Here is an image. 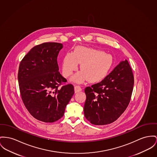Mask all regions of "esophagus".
<instances>
[{"mask_svg": "<svg viewBox=\"0 0 157 157\" xmlns=\"http://www.w3.org/2000/svg\"><path fill=\"white\" fill-rule=\"evenodd\" d=\"M82 90V89L80 86H75V87H74L75 93H78Z\"/></svg>", "mask_w": 157, "mask_h": 157, "instance_id": "obj_1", "label": "esophagus"}]
</instances>
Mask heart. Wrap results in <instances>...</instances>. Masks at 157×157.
<instances>
[{"instance_id":"obj_1","label":"heart","mask_w":157,"mask_h":157,"mask_svg":"<svg viewBox=\"0 0 157 157\" xmlns=\"http://www.w3.org/2000/svg\"><path fill=\"white\" fill-rule=\"evenodd\" d=\"M81 63L82 71L76 74L72 80L82 83L86 80L90 83L102 81L112 68L113 56L104 51L85 46H77L73 52L66 53L63 58V75L68 78L78 68Z\"/></svg>"}]
</instances>
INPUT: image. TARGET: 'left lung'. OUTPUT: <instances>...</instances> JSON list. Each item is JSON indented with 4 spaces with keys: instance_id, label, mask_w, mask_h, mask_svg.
I'll use <instances>...</instances> for the list:
<instances>
[{
    "instance_id": "left-lung-1",
    "label": "left lung",
    "mask_w": 157,
    "mask_h": 157,
    "mask_svg": "<svg viewBox=\"0 0 157 157\" xmlns=\"http://www.w3.org/2000/svg\"><path fill=\"white\" fill-rule=\"evenodd\" d=\"M133 85L132 70L125 59L101 82L85 88L86 118L94 125H106L115 121L129 104Z\"/></svg>"
}]
</instances>
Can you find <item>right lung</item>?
Here are the masks:
<instances>
[{
	"label": "right lung",
	"instance_id": "right-lung-1",
	"mask_svg": "<svg viewBox=\"0 0 157 157\" xmlns=\"http://www.w3.org/2000/svg\"><path fill=\"white\" fill-rule=\"evenodd\" d=\"M63 44L47 42L33 47L20 63L18 80L22 102L30 114L53 123L64 114L74 94V86L59 72L57 57Z\"/></svg>",
	"mask_w": 157,
	"mask_h": 157
}]
</instances>
